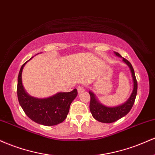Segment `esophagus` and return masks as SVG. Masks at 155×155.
<instances>
[{
	"instance_id": "34e87169",
	"label": "esophagus",
	"mask_w": 155,
	"mask_h": 155,
	"mask_svg": "<svg viewBox=\"0 0 155 155\" xmlns=\"http://www.w3.org/2000/svg\"><path fill=\"white\" fill-rule=\"evenodd\" d=\"M77 90H78V93L81 94L84 91V88L83 87H79L77 88Z\"/></svg>"
}]
</instances>
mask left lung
<instances>
[{
    "label": "left lung",
    "instance_id": "obj_1",
    "mask_svg": "<svg viewBox=\"0 0 155 155\" xmlns=\"http://www.w3.org/2000/svg\"><path fill=\"white\" fill-rule=\"evenodd\" d=\"M114 54L117 56L122 58V61L129 67L133 79V89L132 93L130 95L129 98L124 104L117 106H113V107L106 106L102 104L100 101L97 100V97H96V95L92 91L89 92V94L90 95V110L92 117L96 120L99 121L101 122H104V123H111V122H116L117 120H120L122 117L127 115L129 113V111H130L131 108H132L133 104H134L137 95L138 84H137L136 76H135V72L132 65H131V63H130L128 60L122 58L118 52L114 51Z\"/></svg>",
    "mask_w": 155,
    "mask_h": 155
}]
</instances>
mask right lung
Masks as SVG:
<instances>
[{
  "label": "right lung",
  "instance_id": "1",
  "mask_svg": "<svg viewBox=\"0 0 155 155\" xmlns=\"http://www.w3.org/2000/svg\"><path fill=\"white\" fill-rule=\"evenodd\" d=\"M29 60L22 65L18 75L17 97L19 105L27 116L36 123L45 126L61 123L67 117L71 104L77 96V90L74 89L69 92H60L45 98L30 95L25 90L22 81L23 68Z\"/></svg>",
  "mask_w": 155,
  "mask_h": 155
}]
</instances>
